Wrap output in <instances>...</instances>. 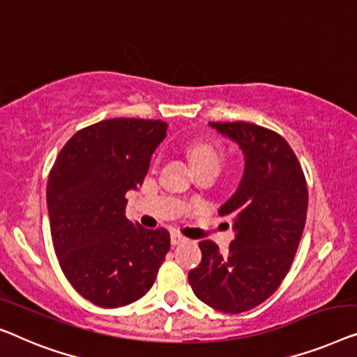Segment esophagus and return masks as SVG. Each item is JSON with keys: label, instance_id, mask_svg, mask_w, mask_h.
Instances as JSON below:
<instances>
[{"label": "esophagus", "instance_id": "1", "mask_svg": "<svg viewBox=\"0 0 357 357\" xmlns=\"http://www.w3.org/2000/svg\"><path fill=\"white\" fill-rule=\"evenodd\" d=\"M188 238H185V236H183V234H179V233H173L172 234V244L173 245H178V244H184V243H188Z\"/></svg>", "mask_w": 357, "mask_h": 357}]
</instances>
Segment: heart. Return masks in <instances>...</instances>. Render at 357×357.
<instances>
[{
  "label": "heart",
  "instance_id": "1",
  "mask_svg": "<svg viewBox=\"0 0 357 357\" xmlns=\"http://www.w3.org/2000/svg\"><path fill=\"white\" fill-rule=\"evenodd\" d=\"M190 162L195 168L200 167H213L220 168L222 165V153L217 147L207 142H195L189 147Z\"/></svg>",
  "mask_w": 357,
  "mask_h": 357
}]
</instances>
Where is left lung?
<instances>
[{
	"instance_id": "obj_1",
	"label": "left lung",
	"mask_w": 357,
	"mask_h": 357,
	"mask_svg": "<svg viewBox=\"0 0 357 357\" xmlns=\"http://www.w3.org/2000/svg\"><path fill=\"white\" fill-rule=\"evenodd\" d=\"M208 126L241 149L244 173L218 210L233 220L228 252L200 241L202 262L189 272V284L210 307L239 314L268 299L289 272L307 215V184L280 134L244 121Z\"/></svg>"
}]
</instances>
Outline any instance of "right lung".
<instances>
[{"instance_id":"obj_1","label":"right lung","mask_w":357,"mask_h":357,"mask_svg":"<svg viewBox=\"0 0 357 357\" xmlns=\"http://www.w3.org/2000/svg\"><path fill=\"white\" fill-rule=\"evenodd\" d=\"M168 124L114 118L80 129L59 152L47 184L53 248L77 293L100 307H121L152 288L169 250L165 228L126 218Z\"/></svg>"}]
</instances>
